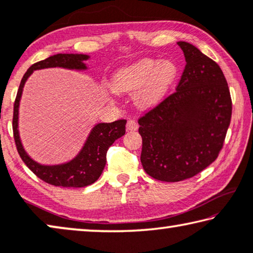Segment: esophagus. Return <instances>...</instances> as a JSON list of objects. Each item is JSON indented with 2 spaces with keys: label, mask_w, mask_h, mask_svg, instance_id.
I'll return each mask as SVG.
<instances>
[{
  "label": "esophagus",
  "mask_w": 253,
  "mask_h": 253,
  "mask_svg": "<svg viewBox=\"0 0 253 253\" xmlns=\"http://www.w3.org/2000/svg\"><path fill=\"white\" fill-rule=\"evenodd\" d=\"M126 128H127V130H129V131H134V130H136L137 128H138V124L135 122L134 119H129L127 122V125H126Z\"/></svg>",
  "instance_id": "esophagus-1"
}]
</instances>
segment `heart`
<instances>
[{
  "label": "heart",
  "instance_id": "1",
  "mask_svg": "<svg viewBox=\"0 0 253 253\" xmlns=\"http://www.w3.org/2000/svg\"><path fill=\"white\" fill-rule=\"evenodd\" d=\"M176 75L177 68L171 61L144 59L119 70L112 79V88L122 93L142 89L137 102L142 107H150L163 99Z\"/></svg>",
  "mask_w": 253,
  "mask_h": 253
}]
</instances>
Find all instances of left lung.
I'll list each match as a JSON object with an SVG mask.
<instances>
[{
  "label": "left lung",
  "mask_w": 253,
  "mask_h": 253,
  "mask_svg": "<svg viewBox=\"0 0 253 253\" xmlns=\"http://www.w3.org/2000/svg\"><path fill=\"white\" fill-rule=\"evenodd\" d=\"M186 65L176 90L138 118L146 174L179 182L217 159L232 118V99L220 67L193 45L178 42Z\"/></svg>",
  "instance_id": "obj_1"
}]
</instances>
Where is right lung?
I'll use <instances>...</instances> for the list:
<instances>
[{
	"label": "right lung",
	"instance_id": "obj_1",
	"mask_svg": "<svg viewBox=\"0 0 253 253\" xmlns=\"http://www.w3.org/2000/svg\"><path fill=\"white\" fill-rule=\"evenodd\" d=\"M88 59L83 54H54L50 58L34 63L26 71L19 85L16 100L13 104L12 129L13 138L19 156L25 165L45 183L60 187H84L93 184L102 174L107 152L116 139L122 137L126 133V119H119L114 123L97 124L90 131L84 148L78 156L70 163L59 166H42L30 159L22 148L18 133V108L19 101L24 88L25 82L29 75L36 69L50 67H62L68 69H86L83 60Z\"/></svg>",
	"mask_w": 253,
	"mask_h": 253
}]
</instances>
